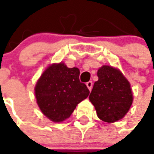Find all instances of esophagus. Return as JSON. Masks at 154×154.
<instances>
[{
    "label": "esophagus",
    "mask_w": 154,
    "mask_h": 154,
    "mask_svg": "<svg viewBox=\"0 0 154 154\" xmlns=\"http://www.w3.org/2000/svg\"><path fill=\"white\" fill-rule=\"evenodd\" d=\"M86 85L88 87V89H89V91L92 89V87H93V82L92 81H89V82L86 83Z\"/></svg>",
    "instance_id": "obj_1"
}]
</instances>
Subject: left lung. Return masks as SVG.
I'll use <instances>...</instances> for the list:
<instances>
[{"label":"left lung","mask_w":154,"mask_h":154,"mask_svg":"<svg viewBox=\"0 0 154 154\" xmlns=\"http://www.w3.org/2000/svg\"><path fill=\"white\" fill-rule=\"evenodd\" d=\"M89 100L97 115L106 123H114L124 117L133 103L130 84L122 72L109 65H103L97 72Z\"/></svg>","instance_id":"obj_1"}]
</instances>
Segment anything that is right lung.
<instances>
[{
    "mask_svg": "<svg viewBox=\"0 0 154 154\" xmlns=\"http://www.w3.org/2000/svg\"><path fill=\"white\" fill-rule=\"evenodd\" d=\"M37 104L53 122L68 119L82 100L89 96L87 86L79 81V69L68 68L60 62L52 64L38 79L35 87Z\"/></svg>",
    "mask_w": 154,
    "mask_h": 154,
    "instance_id": "right-lung-1",
    "label": "right lung"
}]
</instances>
